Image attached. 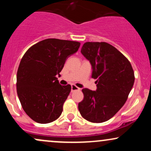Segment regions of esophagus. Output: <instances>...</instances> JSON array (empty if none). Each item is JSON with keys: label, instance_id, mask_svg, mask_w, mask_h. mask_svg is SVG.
<instances>
[{"label": "esophagus", "instance_id": "1", "mask_svg": "<svg viewBox=\"0 0 151 151\" xmlns=\"http://www.w3.org/2000/svg\"><path fill=\"white\" fill-rule=\"evenodd\" d=\"M79 90H80V88L77 87V86L74 85V84H72V85H71V91H72V92L74 91H79Z\"/></svg>", "mask_w": 151, "mask_h": 151}]
</instances>
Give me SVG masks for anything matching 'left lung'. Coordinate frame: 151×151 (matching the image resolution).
<instances>
[{"label": "left lung", "instance_id": "obj_1", "mask_svg": "<svg viewBox=\"0 0 151 151\" xmlns=\"http://www.w3.org/2000/svg\"><path fill=\"white\" fill-rule=\"evenodd\" d=\"M81 52L92 66L97 89H83L78 105L81 116L92 123L109 120L121 109L134 84V72L127 58L105 42H86Z\"/></svg>", "mask_w": 151, "mask_h": 151}]
</instances>
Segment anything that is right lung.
I'll return each instance as SVG.
<instances>
[{"instance_id": "1", "label": "right lung", "mask_w": 151, "mask_h": 151, "mask_svg": "<svg viewBox=\"0 0 151 151\" xmlns=\"http://www.w3.org/2000/svg\"><path fill=\"white\" fill-rule=\"evenodd\" d=\"M80 42L49 38L31 46L21 59L17 72V93L25 112L35 122L57 120L71 91L57 75L67 59L77 52Z\"/></svg>"}]
</instances>
